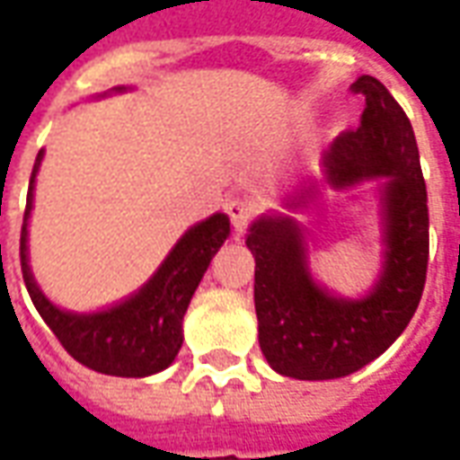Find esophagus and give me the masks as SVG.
Masks as SVG:
<instances>
[{"instance_id":"esophagus-1","label":"esophagus","mask_w":460,"mask_h":460,"mask_svg":"<svg viewBox=\"0 0 460 460\" xmlns=\"http://www.w3.org/2000/svg\"><path fill=\"white\" fill-rule=\"evenodd\" d=\"M226 211H229V219L231 224H234V231L241 236V234L246 231V226L251 224V219H253V207H251V201L231 199Z\"/></svg>"}]
</instances>
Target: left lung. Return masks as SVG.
<instances>
[{
  "instance_id": "8db88e82",
  "label": "left lung",
  "mask_w": 460,
  "mask_h": 460,
  "mask_svg": "<svg viewBox=\"0 0 460 460\" xmlns=\"http://www.w3.org/2000/svg\"><path fill=\"white\" fill-rule=\"evenodd\" d=\"M365 95L357 130H345L323 155V174L335 190L382 181L385 266L365 298L330 296L310 279L303 231L290 217L253 221L246 246L256 259L253 303L261 352L293 379H338L369 365L414 318L429 266V207L411 122L372 75L349 85ZM308 187L290 207L308 204Z\"/></svg>"
}]
</instances>
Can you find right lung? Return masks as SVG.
<instances>
[{"label": "right lung", "mask_w": 460, "mask_h": 460, "mask_svg": "<svg viewBox=\"0 0 460 460\" xmlns=\"http://www.w3.org/2000/svg\"><path fill=\"white\" fill-rule=\"evenodd\" d=\"M44 160V150L36 155L29 197H26L24 224H22V276L34 300L39 315L54 330L58 342L81 365L101 375L150 376L174 362L181 347V320L190 300L199 286L204 270L209 269L214 253L229 236V217L214 214L191 226L177 246L170 251L157 273L135 296L101 313H68L56 308L36 286L29 269L26 226L34 201V177Z\"/></svg>", "instance_id": "right-lung-1"}]
</instances>
